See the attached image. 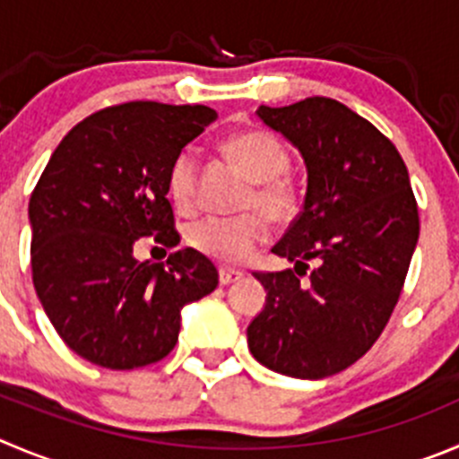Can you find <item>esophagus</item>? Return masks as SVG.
I'll return each instance as SVG.
<instances>
[{
	"label": "esophagus",
	"mask_w": 459,
	"mask_h": 459,
	"mask_svg": "<svg viewBox=\"0 0 459 459\" xmlns=\"http://www.w3.org/2000/svg\"><path fill=\"white\" fill-rule=\"evenodd\" d=\"M218 277H221L222 286H227V283L238 281V279L243 277V273H241V270H237V268H227V265H222V268L218 270Z\"/></svg>",
	"instance_id": "1"
}]
</instances>
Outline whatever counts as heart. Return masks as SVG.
<instances>
[{
    "mask_svg": "<svg viewBox=\"0 0 459 459\" xmlns=\"http://www.w3.org/2000/svg\"><path fill=\"white\" fill-rule=\"evenodd\" d=\"M222 152L250 180L241 200L246 213L234 218L209 216L191 225L189 243L221 264L247 259L270 234V219L286 221L298 204L295 186L283 173L290 167L286 146L265 130L234 134L222 143ZM198 157L185 151L173 161L169 173V194L178 212L189 213L198 204Z\"/></svg>",
    "mask_w": 459,
    "mask_h": 459,
    "instance_id": "heart-1",
    "label": "heart"
}]
</instances>
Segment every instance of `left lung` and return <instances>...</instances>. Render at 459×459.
<instances>
[{"instance_id":"left-lung-1","label":"left lung","mask_w":459,"mask_h":459,"mask_svg":"<svg viewBox=\"0 0 459 459\" xmlns=\"http://www.w3.org/2000/svg\"><path fill=\"white\" fill-rule=\"evenodd\" d=\"M256 115L298 146L308 186L273 247L295 270L255 273L268 298L247 347L273 372L333 377L372 349L399 302L419 238L408 169L381 130L326 96Z\"/></svg>"}]
</instances>
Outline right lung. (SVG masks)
<instances>
[{"label": "right lung", "mask_w": 459, "mask_h": 459, "mask_svg": "<svg viewBox=\"0 0 459 459\" xmlns=\"http://www.w3.org/2000/svg\"><path fill=\"white\" fill-rule=\"evenodd\" d=\"M216 112L207 106L130 101L74 126L29 200L30 273L51 325L72 351L108 369L171 353L185 304L218 286L194 247L139 264L134 241L180 243L169 173Z\"/></svg>", "instance_id": "1"}]
</instances>
